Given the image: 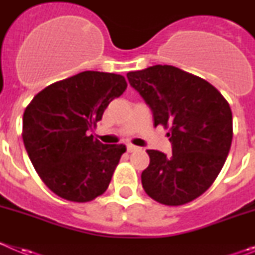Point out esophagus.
Here are the masks:
<instances>
[{"label": "esophagus", "instance_id": "obj_1", "mask_svg": "<svg viewBox=\"0 0 255 255\" xmlns=\"http://www.w3.org/2000/svg\"><path fill=\"white\" fill-rule=\"evenodd\" d=\"M126 149H128V152L129 153H131V152H135V150H138L139 148L132 145V144H128V145H126Z\"/></svg>", "mask_w": 255, "mask_h": 255}]
</instances>
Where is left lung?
<instances>
[{"label": "left lung", "instance_id": "1", "mask_svg": "<svg viewBox=\"0 0 255 255\" xmlns=\"http://www.w3.org/2000/svg\"><path fill=\"white\" fill-rule=\"evenodd\" d=\"M152 110L154 126L168 129L172 153L147 150L143 189L166 206L202 195L224 167L233 141V114L224 96L204 79L170 65L126 74Z\"/></svg>", "mask_w": 255, "mask_h": 255}]
</instances>
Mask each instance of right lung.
I'll return each mask as SVG.
<instances>
[{
  "instance_id": "1",
  "label": "right lung",
  "mask_w": 255,
  "mask_h": 255,
  "mask_svg": "<svg viewBox=\"0 0 255 255\" xmlns=\"http://www.w3.org/2000/svg\"><path fill=\"white\" fill-rule=\"evenodd\" d=\"M123 75L83 71L44 88L22 116V140L42 181L58 197L85 203L107 190L124 144H102L87 131L125 92Z\"/></svg>"
}]
</instances>
